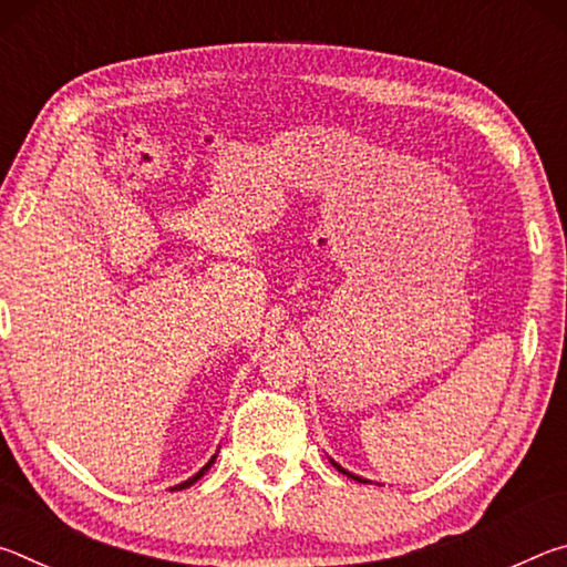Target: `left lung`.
Instances as JSON below:
<instances>
[{
    "instance_id": "8db88e82",
    "label": "left lung",
    "mask_w": 567,
    "mask_h": 567,
    "mask_svg": "<svg viewBox=\"0 0 567 567\" xmlns=\"http://www.w3.org/2000/svg\"><path fill=\"white\" fill-rule=\"evenodd\" d=\"M334 467H340L338 463H334ZM340 473H344V475H350V477H354V480H360V483H368V480H362V477H358V475H352V473H348V470H342L340 467Z\"/></svg>"
}]
</instances>
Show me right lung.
Wrapping results in <instances>:
<instances>
[{
  "instance_id": "right-lung-1",
  "label": "right lung",
  "mask_w": 567,
  "mask_h": 567,
  "mask_svg": "<svg viewBox=\"0 0 567 567\" xmlns=\"http://www.w3.org/2000/svg\"><path fill=\"white\" fill-rule=\"evenodd\" d=\"M213 463H215V457H213V460H209V463H207V465H205L203 470H199V473H197V475H192L189 480H185V483H179L177 487H172V491H185V487H189L192 483H197V480H199V477H203V475L207 473V467H209V465H213Z\"/></svg>"
}]
</instances>
